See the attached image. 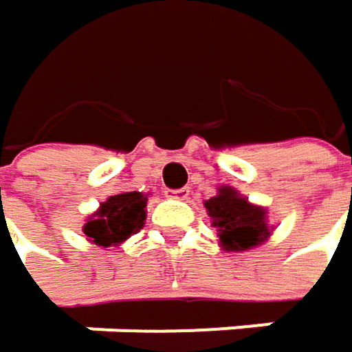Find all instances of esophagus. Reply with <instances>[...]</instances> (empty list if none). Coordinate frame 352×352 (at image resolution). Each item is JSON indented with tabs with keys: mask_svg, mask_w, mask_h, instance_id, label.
<instances>
[{
	"mask_svg": "<svg viewBox=\"0 0 352 352\" xmlns=\"http://www.w3.org/2000/svg\"><path fill=\"white\" fill-rule=\"evenodd\" d=\"M169 195H171V197H175V199H187V195H189V187L171 189V191H169Z\"/></svg>",
	"mask_w": 352,
	"mask_h": 352,
	"instance_id": "obj_1",
	"label": "esophagus"
}]
</instances>
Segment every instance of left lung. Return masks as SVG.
<instances>
[{
    "label": "left lung",
    "mask_w": 352,
    "mask_h": 352,
    "mask_svg": "<svg viewBox=\"0 0 352 352\" xmlns=\"http://www.w3.org/2000/svg\"><path fill=\"white\" fill-rule=\"evenodd\" d=\"M206 208L219 232L223 250H250L270 236L264 209L248 204L230 187H221L219 195L206 201Z\"/></svg>",
    "instance_id": "1"
}]
</instances>
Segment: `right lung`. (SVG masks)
I'll list each match as a JSON object with an SVG mask.
<instances>
[{"label": "right lung", "instance_id": "add662e5", "mask_svg": "<svg viewBox=\"0 0 352 352\" xmlns=\"http://www.w3.org/2000/svg\"><path fill=\"white\" fill-rule=\"evenodd\" d=\"M144 208L146 197L139 191L112 195L84 226V234L98 245L120 243L143 228Z\"/></svg>", "mask_w": 352, "mask_h": 352}]
</instances>
